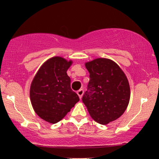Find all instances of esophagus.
<instances>
[{"label": "esophagus", "instance_id": "obj_1", "mask_svg": "<svg viewBox=\"0 0 159 159\" xmlns=\"http://www.w3.org/2000/svg\"><path fill=\"white\" fill-rule=\"evenodd\" d=\"M83 93H84V90H82V89H81V90H79L77 91V94H78V96H79L80 98H82V96H83Z\"/></svg>", "mask_w": 159, "mask_h": 159}]
</instances>
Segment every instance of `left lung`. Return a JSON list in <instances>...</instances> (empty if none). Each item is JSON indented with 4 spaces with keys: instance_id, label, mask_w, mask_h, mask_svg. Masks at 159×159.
Returning <instances> with one entry per match:
<instances>
[{
    "instance_id": "8db88e82",
    "label": "left lung",
    "mask_w": 159,
    "mask_h": 159,
    "mask_svg": "<svg viewBox=\"0 0 159 159\" xmlns=\"http://www.w3.org/2000/svg\"><path fill=\"white\" fill-rule=\"evenodd\" d=\"M85 66L90 79L82 101L95 121L107 125L126 110L131 94L129 81L117 63L107 58L86 62Z\"/></svg>"
}]
</instances>
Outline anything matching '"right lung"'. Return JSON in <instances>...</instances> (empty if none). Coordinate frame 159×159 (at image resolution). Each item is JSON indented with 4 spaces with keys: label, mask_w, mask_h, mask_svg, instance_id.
<instances>
[{
    "label": "right lung",
    "mask_w": 159,
    "mask_h": 159,
    "mask_svg": "<svg viewBox=\"0 0 159 159\" xmlns=\"http://www.w3.org/2000/svg\"><path fill=\"white\" fill-rule=\"evenodd\" d=\"M72 64L62 57L49 58L43 63L31 82L30 98L36 114L48 123L61 121L79 101L70 87L66 72Z\"/></svg>",
    "instance_id": "add662e5"
}]
</instances>
